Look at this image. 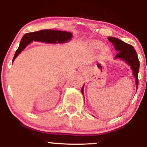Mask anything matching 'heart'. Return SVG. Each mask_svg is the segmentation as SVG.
Returning <instances> with one entry per match:
<instances>
[{
	"mask_svg": "<svg viewBox=\"0 0 147 147\" xmlns=\"http://www.w3.org/2000/svg\"><path fill=\"white\" fill-rule=\"evenodd\" d=\"M92 45L96 49H100L103 46V43L100 41H94L92 42Z\"/></svg>",
	"mask_w": 147,
	"mask_h": 147,
	"instance_id": "heart-1",
	"label": "heart"
}]
</instances>
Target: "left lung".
<instances>
[{
	"label": "left lung",
	"instance_id": "left-lung-1",
	"mask_svg": "<svg viewBox=\"0 0 147 147\" xmlns=\"http://www.w3.org/2000/svg\"><path fill=\"white\" fill-rule=\"evenodd\" d=\"M108 39L113 44L116 51L118 52L114 59H120L124 60L132 70L134 77L135 78L136 89L138 86V70L140 67V62L138 60V55L136 50L134 49L133 46L130 44L124 43V41L117 39V38L108 37ZM84 86L82 88V93L84 95Z\"/></svg>",
	"mask_w": 147,
	"mask_h": 147
}]
</instances>
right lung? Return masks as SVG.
Masks as SVG:
<instances>
[{"mask_svg":"<svg viewBox=\"0 0 147 147\" xmlns=\"http://www.w3.org/2000/svg\"><path fill=\"white\" fill-rule=\"evenodd\" d=\"M72 33L70 32L59 30L47 29L42 31L26 33L20 42L19 47L15 52L13 62L19 54L32 41H42L49 43H65L71 39Z\"/></svg>","mask_w":147,"mask_h":147,"instance_id":"obj_1","label":"right lung"}]
</instances>
